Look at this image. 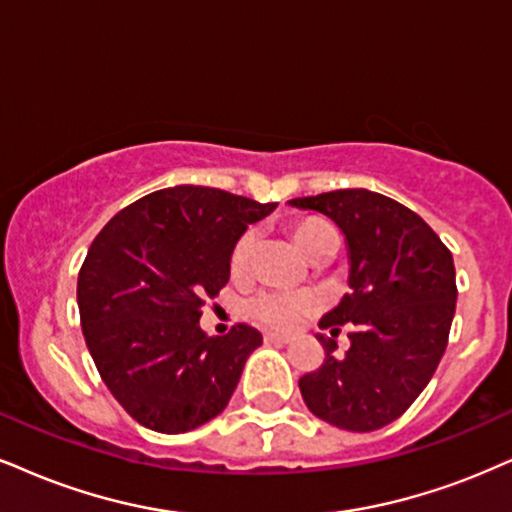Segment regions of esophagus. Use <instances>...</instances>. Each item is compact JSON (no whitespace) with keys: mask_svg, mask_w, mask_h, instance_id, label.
Instances as JSON below:
<instances>
[{"mask_svg":"<svg viewBox=\"0 0 512 512\" xmlns=\"http://www.w3.org/2000/svg\"><path fill=\"white\" fill-rule=\"evenodd\" d=\"M263 339H266V344H289L292 342V337L289 334H277V332H266L263 334Z\"/></svg>","mask_w":512,"mask_h":512,"instance_id":"1","label":"esophagus"}]
</instances>
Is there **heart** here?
Instances as JSON below:
<instances>
[{
  "instance_id": "1",
  "label": "heart",
  "mask_w": 512,
  "mask_h": 512,
  "mask_svg": "<svg viewBox=\"0 0 512 512\" xmlns=\"http://www.w3.org/2000/svg\"><path fill=\"white\" fill-rule=\"evenodd\" d=\"M332 237L337 235H334L332 227L323 223V220H306V223H299L294 227V242L304 254H313L325 239ZM254 242V232H244L239 237L235 251H232V268L242 270L246 266L251 249H254ZM320 304H323V299H320L318 292H311V289H263V292L254 294L246 301V308L261 323L287 330V327H294L299 323L304 315L318 311Z\"/></svg>"
}]
</instances>
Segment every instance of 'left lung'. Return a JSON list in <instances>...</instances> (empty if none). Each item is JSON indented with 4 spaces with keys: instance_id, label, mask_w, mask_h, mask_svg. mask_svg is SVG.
I'll return each mask as SVG.
<instances>
[{
    "instance_id": "8db88e82",
    "label": "left lung",
    "mask_w": 512,
    "mask_h": 512,
    "mask_svg": "<svg viewBox=\"0 0 512 512\" xmlns=\"http://www.w3.org/2000/svg\"><path fill=\"white\" fill-rule=\"evenodd\" d=\"M287 204L330 218L349 256L351 292L318 327L351 325V346L339 358L337 342L318 334L325 361L301 377V396L339 430H380L418 399L446 351L458 299L451 251L418 213L370 189Z\"/></svg>"
}]
</instances>
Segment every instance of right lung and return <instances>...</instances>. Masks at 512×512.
<instances>
[{
	"label": "right lung",
	"instance_id": "obj_1",
	"mask_svg": "<svg viewBox=\"0 0 512 512\" xmlns=\"http://www.w3.org/2000/svg\"><path fill=\"white\" fill-rule=\"evenodd\" d=\"M275 206L178 185L123 208L92 242L78 275L82 334L104 384L140 425L180 434L225 410L263 337L249 325L208 337L201 306L230 280L246 227Z\"/></svg>",
	"mask_w": 512,
	"mask_h": 512
}]
</instances>
